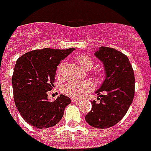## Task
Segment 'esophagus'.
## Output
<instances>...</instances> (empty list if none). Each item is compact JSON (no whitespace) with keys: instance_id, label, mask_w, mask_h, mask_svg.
I'll use <instances>...</instances> for the list:
<instances>
[{"instance_id":"esophagus-1","label":"esophagus","mask_w":151,"mask_h":151,"mask_svg":"<svg viewBox=\"0 0 151 151\" xmlns=\"http://www.w3.org/2000/svg\"><path fill=\"white\" fill-rule=\"evenodd\" d=\"M79 101H80V99H78V98H71V101L72 102H77Z\"/></svg>"}]
</instances>
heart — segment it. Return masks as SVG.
<instances>
[{
	"label": "heart",
	"instance_id": "heart-1",
	"mask_svg": "<svg viewBox=\"0 0 151 151\" xmlns=\"http://www.w3.org/2000/svg\"><path fill=\"white\" fill-rule=\"evenodd\" d=\"M76 60L77 61L79 65L82 69L89 70L93 66V60L86 55H80L76 57ZM64 67V62H61L57 67L56 73L58 76H60L62 73V70ZM95 78L99 80L102 77V74L101 72H96L94 75ZM92 87V85L88 81H70L67 84L64 85L62 87V91L67 96H72V97H81L83 96L85 93L88 91H90Z\"/></svg>",
	"mask_w": 151,
	"mask_h": 151
}]
</instances>
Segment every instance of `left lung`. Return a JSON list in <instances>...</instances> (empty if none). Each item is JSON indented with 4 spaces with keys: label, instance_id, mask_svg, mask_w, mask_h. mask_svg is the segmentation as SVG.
<instances>
[{
    "label": "left lung",
    "instance_id": "obj_1",
    "mask_svg": "<svg viewBox=\"0 0 151 151\" xmlns=\"http://www.w3.org/2000/svg\"><path fill=\"white\" fill-rule=\"evenodd\" d=\"M95 55L103 63L106 77L96 93L100 101H91L86 121L97 129L117 124L129 110L134 96V73L128 57L115 49L101 47Z\"/></svg>",
    "mask_w": 151,
    "mask_h": 151
}]
</instances>
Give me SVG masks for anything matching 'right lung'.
<instances>
[{"mask_svg":"<svg viewBox=\"0 0 151 151\" xmlns=\"http://www.w3.org/2000/svg\"><path fill=\"white\" fill-rule=\"evenodd\" d=\"M75 48L68 50L42 49L30 51L17 60L12 78L16 107L28 124L47 129L57 124L70 99L60 95L48 100L53 89L57 66Z\"/></svg>","mask_w":151,"mask_h":151,"instance_id":"right-lung-1","label":"right lung"}]
</instances>
